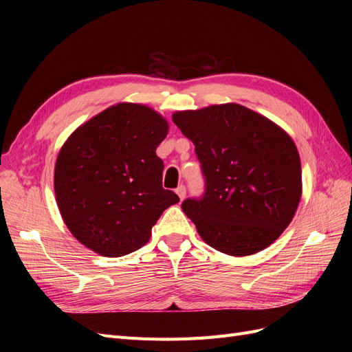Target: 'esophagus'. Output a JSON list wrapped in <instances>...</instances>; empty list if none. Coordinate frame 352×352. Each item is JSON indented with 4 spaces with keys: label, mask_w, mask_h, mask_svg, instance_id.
<instances>
[{
    "label": "esophagus",
    "mask_w": 352,
    "mask_h": 352,
    "mask_svg": "<svg viewBox=\"0 0 352 352\" xmlns=\"http://www.w3.org/2000/svg\"><path fill=\"white\" fill-rule=\"evenodd\" d=\"M176 194H177V197L180 198V201H184L185 197H186V188H185L184 185L177 186V188H176Z\"/></svg>",
    "instance_id": "esophagus-1"
}]
</instances>
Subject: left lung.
Listing matches in <instances>:
<instances>
[{"label": "left lung", "instance_id": "8db88e82", "mask_svg": "<svg viewBox=\"0 0 352 352\" xmlns=\"http://www.w3.org/2000/svg\"><path fill=\"white\" fill-rule=\"evenodd\" d=\"M206 177L201 199L182 210L199 236L235 257L267 248L289 226L302 192L301 160L280 126L241 104L176 111Z\"/></svg>", "mask_w": 352, "mask_h": 352}]
</instances>
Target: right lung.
Segmentation results:
<instances>
[{"instance_id":"add662e5","label":"right lung","mask_w":352,"mask_h":352,"mask_svg":"<svg viewBox=\"0 0 352 352\" xmlns=\"http://www.w3.org/2000/svg\"><path fill=\"white\" fill-rule=\"evenodd\" d=\"M164 117L144 104L119 102L80 124L63 144L54 168L63 221L85 247L122 257L150 241L151 229L179 202L164 189L157 146Z\"/></svg>"}]
</instances>
